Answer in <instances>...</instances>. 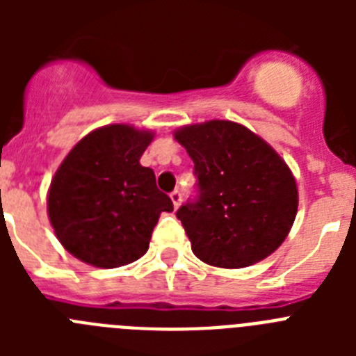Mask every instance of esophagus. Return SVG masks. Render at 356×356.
I'll return each instance as SVG.
<instances>
[{
  "label": "esophagus",
  "mask_w": 356,
  "mask_h": 356,
  "mask_svg": "<svg viewBox=\"0 0 356 356\" xmlns=\"http://www.w3.org/2000/svg\"><path fill=\"white\" fill-rule=\"evenodd\" d=\"M171 201H172V207L175 209H178L181 203V193L180 191H175V193H171Z\"/></svg>",
  "instance_id": "1"
}]
</instances>
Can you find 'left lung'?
I'll return each mask as SVG.
<instances>
[{"label":"left lung","mask_w":356,"mask_h":356,"mask_svg":"<svg viewBox=\"0 0 356 356\" xmlns=\"http://www.w3.org/2000/svg\"><path fill=\"white\" fill-rule=\"evenodd\" d=\"M175 139L197 178V197L176 212L197 259L241 269L275 253L298 212V185L285 160L232 121L187 124Z\"/></svg>","instance_id":"obj_1"}]
</instances>
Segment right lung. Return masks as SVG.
I'll return each instance as SVG.
<instances>
[{
  "mask_svg": "<svg viewBox=\"0 0 356 356\" xmlns=\"http://www.w3.org/2000/svg\"><path fill=\"white\" fill-rule=\"evenodd\" d=\"M155 134L108 124L85 135L56 169L48 216L56 238L78 260L102 269L139 260L172 201L140 156Z\"/></svg>",
  "mask_w": 356,
  "mask_h": 356,
  "instance_id": "right-lung-1",
  "label": "right lung"
}]
</instances>
